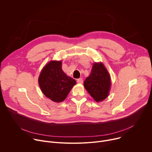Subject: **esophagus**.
Returning <instances> with one entry per match:
<instances>
[{"label":"esophagus","mask_w":152,"mask_h":152,"mask_svg":"<svg viewBox=\"0 0 152 152\" xmlns=\"http://www.w3.org/2000/svg\"><path fill=\"white\" fill-rule=\"evenodd\" d=\"M77 82L81 84V83H83V79H82V78H79V79H78L77 80Z\"/></svg>","instance_id":"1"}]
</instances>
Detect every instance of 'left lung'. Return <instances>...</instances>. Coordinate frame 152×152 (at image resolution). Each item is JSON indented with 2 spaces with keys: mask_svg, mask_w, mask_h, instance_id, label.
Segmentation results:
<instances>
[{
  "mask_svg": "<svg viewBox=\"0 0 152 152\" xmlns=\"http://www.w3.org/2000/svg\"><path fill=\"white\" fill-rule=\"evenodd\" d=\"M83 85L97 102L103 101L108 96L111 86V77L102 62L93 63L90 75L86 78Z\"/></svg>",
  "mask_w": 152,
  "mask_h": 152,
  "instance_id": "1",
  "label": "left lung"
}]
</instances>
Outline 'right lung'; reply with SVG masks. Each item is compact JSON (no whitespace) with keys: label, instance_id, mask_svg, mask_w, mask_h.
Instances as JSON below:
<instances>
[{"label":"right lung","instance_id":"add662e5","mask_svg":"<svg viewBox=\"0 0 152 152\" xmlns=\"http://www.w3.org/2000/svg\"><path fill=\"white\" fill-rule=\"evenodd\" d=\"M76 83L75 79L63 72L61 61H49L42 68L38 77L42 93L56 103L66 99Z\"/></svg>","mask_w":152,"mask_h":152}]
</instances>
